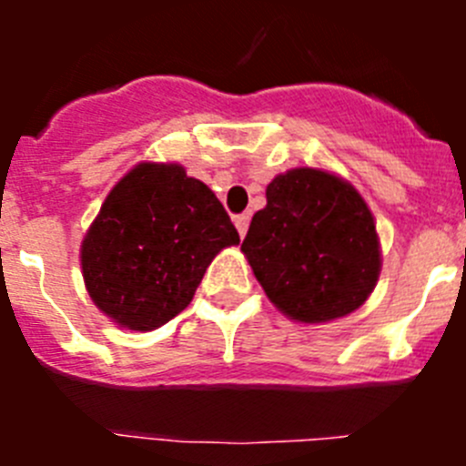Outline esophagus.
<instances>
[{
  "mask_svg": "<svg viewBox=\"0 0 466 466\" xmlns=\"http://www.w3.org/2000/svg\"><path fill=\"white\" fill-rule=\"evenodd\" d=\"M236 228L242 238H245L247 228H249V214H238L236 217Z\"/></svg>",
  "mask_w": 466,
  "mask_h": 466,
  "instance_id": "1",
  "label": "esophagus"
}]
</instances>
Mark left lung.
<instances>
[{
	"label": "left lung",
	"instance_id": "left-lung-1",
	"mask_svg": "<svg viewBox=\"0 0 466 466\" xmlns=\"http://www.w3.org/2000/svg\"><path fill=\"white\" fill-rule=\"evenodd\" d=\"M242 252L275 306L306 324L345 317L380 275L371 209L348 182L312 167L278 175Z\"/></svg>",
	"mask_w": 466,
	"mask_h": 466
}]
</instances>
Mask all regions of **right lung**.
Masks as SVG:
<instances>
[{
	"label": "right lung",
	"instance_id": "add662e5",
	"mask_svg": "<svg viewBox=\"0 0 466 466\" xmlns=\"http://www.w3.org/2000/svg\"><path fill=\"white\" fill-rule=\"evenodd\" d=\"M238 242L224 205L200 179L177 163H139L86 233V289L116 324L151 331L191 303L212 258Z\"/></svg>",
	"mask_w": 466,
	"mask_h": 466
}]
</instances>
